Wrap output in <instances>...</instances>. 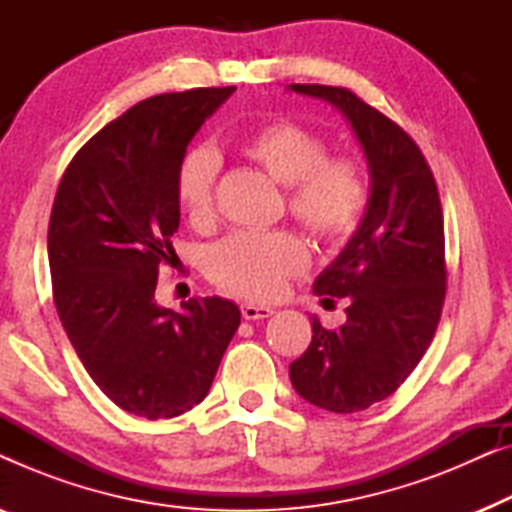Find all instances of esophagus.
Wrapping results in <instances>:
<instances>
[{"label": "esophagus", "mask_w": 512, "mask_h": 512, "mask_svg": "<svg viewBox=\"0 0 512 512\" xmlns=\"http://www.w3.org/2000/svg\"><path fill=\"white\" fill-rule=\"evenodd\" d=\"M272 307L268 305H256V303H244L242 305V317L247 321H256V319H268L272 317Z\"/></svg>", "instance_id": "34e87169"}]
</instances>
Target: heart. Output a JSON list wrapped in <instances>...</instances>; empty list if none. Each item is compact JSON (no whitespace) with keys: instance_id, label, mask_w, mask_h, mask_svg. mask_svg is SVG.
<instances>
[{"instance_id":"heart-1","label":"heart","mask_w":512,"mask_h":512,"mask_svg":"<svg viewBox=\"0 0 512 512\" xmlns=\"http://www.w3.org/2000/svg\"><path fill=\"white\" fill-rule=\"evenodd\" d=\"M244 158L286 186V205L296 221L324 242H342L359 226L368 205V184L352 158L326 156L319 135L291 121L265 123L240 142ZM219 160L207 146L181 158L174 191L193 226L214 219ZM307 247L289 230L233 233L209 251L207 272L214 284L237 296L265 300L282 291L284 279L307 268Z\"/></svg>"}]
</instances>
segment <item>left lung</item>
Here are the masks:
<instances>
[{
    "instance_id": "obj_1",
    "label": "left lung",
    "mask_w": 512,
    "mask_h": 512,
    "mask_svg": "<svg viewBox=\"0 0 512 512\" xmlns=\"http://www.w3.org/2000/svg\"><path fill=\"white\" fill-rule=\"evenodd\" d=\"M289 88L340 109L368 163L366 214L314 279L317 296L347 300V321L326 328L312 317L310 347L289 366L307 403L349 415L394 394L436 335L447 279L443 209L422 151L391 118L347 88Z\"/></svg>"
}]
</instances>
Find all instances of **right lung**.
<instances>
[{
  "label": "right lung",
  "instance_id": "1",
  "mask_svg": "<svg viewBox=\"0 0 512 512\" xmlns=\"http://www.w3.org/2000/svg\"><path fill=\"white\" fill-rule=\"evenodd\" d=\"M195 88L142 100L81 146L48 223L53 300L83 368L118 408L184 415L209 394L240 307L191 298L156 303L160 263L179 228L174 179L202 123L233 95Z\"/></svg>",
  "mask_w": 512,
  "mask_h": 512
}]
</instances>
